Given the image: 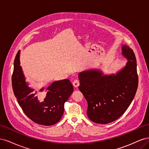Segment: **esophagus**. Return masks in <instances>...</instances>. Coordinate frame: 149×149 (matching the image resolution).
I'll use <instances>...</instances> for the list:
<instances>
[{
    "instance_id": "esophagus-1",
    "label": "esophagus",
    "mask_w": 149,
    "mask_h": 149,
    "mask_svg": "<svg viewBox=\"0 0 149 149\" xmlns=\"http://www.w3.org/2000/svg\"><path fill=\"white\" fill-rule=\"evenodd\" d=\"M73 85L74 88H78L79 85V81L78 79H75L73 82Z\"/></svg>"
}]
</instances>
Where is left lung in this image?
I'll return each mask as SVG.
<instances>
[{
  "label": "left lung",
  "mask_w": 149,
  "mask_h": 149,
  "mask_svg": "<svg viewBox=\"0 0 149 149\" xmlns=\"http://www.w3.org/2000/svg\"><path fill=\"white\" fill-rule=\"evenodd\" d=\"M122 51L127 62L116 74L104 75L98 70L79 73V89L88 102L87 115L95 123L106 124L119 119L136 95L139 82L136 56L125 45Z\"/></svg>",
  "instance_id": "obj_1"
}]
</instances>
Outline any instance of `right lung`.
Masks as SVG:
<instances>
[{
	"instance_id": "add662e5",
	"label": "right lung",
	"mask_w": 149,
	"mask_h": 149,
	"mask_svg": "<svg viewBox=\"0 0 149 149\" xmlns=\"http://www.w3.org/2000/svg\"><path fill=\"white\" fill-rule=\"evenodd\" d=\"M13 93L18 103L29 119L43 125H52L59 121L64 112L65 102L73 91V86L69 79L53 82L45 93L42 88L38 92L29 87L20 66V50L17 52L12 76ZM45 93L46 97L43 102L38 100L37 95Z\"/></svg>"
}]
</instances>
